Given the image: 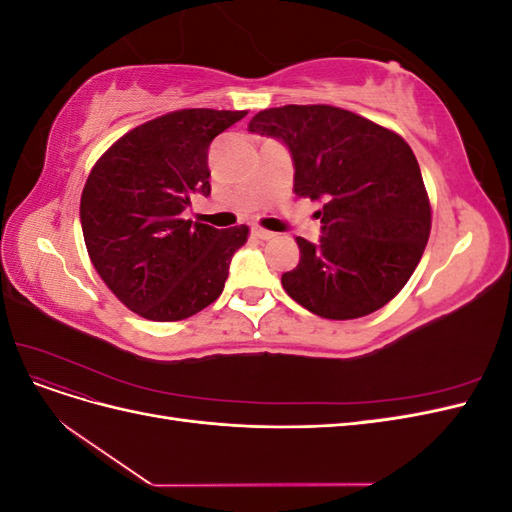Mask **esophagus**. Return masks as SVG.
<instances>
[{
	"label": "esophagus",
	"instance_id": "esophagus-1",
	"mask_svg": "<svg viewBox=\"0 0 512 512\" xmlns=\"http://www.w3.org/2000/svg\"><path fill=\"white\" fill-rule=\"evenodd\" d=\"M252 235L256 237V239H262V241H269V239H273L275 237V232H271V230H267V228H262V226H252Z\"/></svg>",
	"mask_w": 512,
	"mask_h": 512
}]
</instances>
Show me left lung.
<instances>
[{"label":"left lung","instance_id":"left-lung-1","mask_svg":"<svg viewBox=\"0 0 512 512\" xmlns=\"http://www.w3.org/2000/svg\"><path fill=\"white\" fill-rule=\"evenodd\" d=\"M250 132L282 138L294 194L322 200V237H297L301 260L282 275L299 305L329 320L363 318L406 286L431 230L421 168L397 132L331 104H286L252 117Z\"/></svg>","mask_w":512,"mask_h":512}]
</instances>
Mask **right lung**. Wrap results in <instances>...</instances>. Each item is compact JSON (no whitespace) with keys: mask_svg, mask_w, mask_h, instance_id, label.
Returning <instances> with one entry per match:
<instances>
[{"mask_svg":"<svg viewBox=\"0 0 512 512\" xmlns=\"http://www.w3.org/2000/svg\"><path fill=\"white\" fill-rule=\"evenodd\" d=\"M247 111L181 108L123 134L91 168L81 226L91 262L115 297L153 322L198 314L224 290L245 224L183 220L192 194H211L209 145Z\"/></svg>","mask_w":512,"mask_h":512,"instance_id":"1","label":"right lung"}]
</instances>
